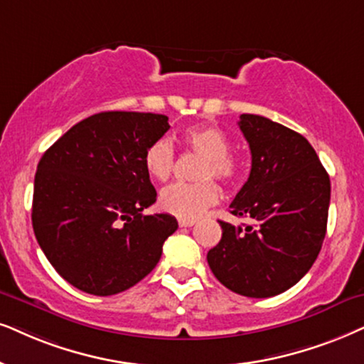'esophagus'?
Listing matches in <instances>:
<instances>
[{
    "mask_svg": "<svg viewBox=\"0 0 364 364\" xmlns=\"http://www.w3.org/2000/svg\"><path fill=\"white\" fill-rule=\"evenodd\" d=\"M178 223L181 228H188V227H193V225H195V220H179Z\"/></svg>",
    "mask_w": 364,
    "mask_h": 364,
    "instance_id": "obj_1",
    "label": "esophagus"
}]
</instances>
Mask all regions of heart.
<instances>
[{
	"mask_svg": "<svg viewBox=\"0 0 364 364\" xmlns=\"http://www.w3.org/2000/svg\"><path fill=\"white\" fill-rule=\"evenodd\" d=\"M181 141L186 149L200 154L195 183H174L159 195V206L179 220H196L218 201L220 191L213 179L230 183L240 174V161L230 151V139L220 127L198 124L183 131ZM144 168L153 179L166 181L174 168V148L166 137L148 146L142 158Z\"/></svg>",
	"mask_w": 364,
	"mask_h": 364,
	"instance_id": "heart-1",
	"label": "heart"
}]
</instances>
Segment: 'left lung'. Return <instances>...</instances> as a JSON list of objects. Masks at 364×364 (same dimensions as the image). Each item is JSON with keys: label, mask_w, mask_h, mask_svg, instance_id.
Instances as JSON below:
<instances>
[{"label": "left lung", "mask_w": 364, "mask_h": 364, "mask_svg": "<svg viewBox=\"0 0 364 364\" xmlns=\"http://www.w3.org/2000/svg\"><path fill=\"white\" fill-rule=\"evenodd\" d=\"M252 153L247 183L230 213L257 225L220 222L222 240L206 255L215 277L240 296L264 299L296 285L319 255L331 181L309 141L270 119L242 114Z\"/></svg>", "instance_id": "8db88e82"}]
</instances>
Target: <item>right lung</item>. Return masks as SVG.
I'll return each instance as SVG.
<instances>
[{
  "label": "right lung",
  "instance_id": "obj_1",
  "mask_svg": "<svg viewBox=\"0 0 364 364\" xmlns=\"http://www.w3.org/2000/svg\"><path fill=\"white\" fill-rule=\"evenodd\" d=\"M169 129L151 112H99L75 124L41 156L31 223L53 269L94 296H114L154 269L178 228L156 201L144 151Z\"/></svg>",
  "mask_w": 364,
  "mask_h": 364
}]
</instances>
